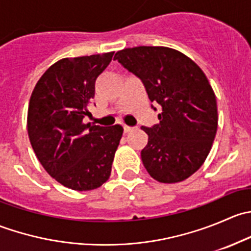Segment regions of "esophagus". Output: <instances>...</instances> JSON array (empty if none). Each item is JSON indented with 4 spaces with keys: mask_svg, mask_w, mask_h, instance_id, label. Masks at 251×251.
Returning a JSON list of instances; mask_svg holds the SVG:
<instances>
[{
    "mask_svg": "<svg viewBox=\"0 0 251 251\" xmlns=\"http://www.w3.org/2000/svg\"><path fill=\"white\" fill-rule=\"evenodd\" d=\"M133 130V127H131V126H127V125H124V131H125V133H128L131 132V131Z\"/></svg>",
    "mask_w": 251,
    "mask_h": 251,
    "instance_id": "34e87169",
    "label": "esophagus"
}]
</instances>
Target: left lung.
<instances>
[{"label":"left lung","instance_id":"obj_1","mask_svg":"<svg viewBox=\"0 0 251 251\" xmlns=\"http://www.w3.org/2000/svg\"><path fill=\"white\" fill-rule=\"evenodd\" d=\"M114 59L140 78L151 102L160 105V123L143 127L148 133L141 151L144 168L163 183L188 178L206 159L219 120L216 97L203 70L169 47L125 48Z\"/></svg>","mask_w":251,"mask_h":251}]
</instances>
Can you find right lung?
Wrapping results in <instances>:
<instances>
[{
  "label": "right lung",
  "instance_id": "add662e5",
  "mask_svg": "<svg viewBox=\"0 0 251 251\" xmlns=\"http://www.w3.org/2000/svg\"><path fill=\"white\" fill-rule=\"evenodd\" d=\"M114 52L64 58L37 81L27 110V133L37 159L55 181L74 191L102 186L111 173L121 125L83 124L97 77Z\"/></svg>",
  "mask_w": 251,
  "mask_h": 251
}]
</instances>
